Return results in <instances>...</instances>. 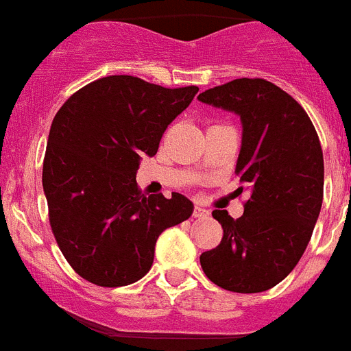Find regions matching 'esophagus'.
<instances>
[{"label":"esophagus","mask_w":351,"mask_h":351,"mask_svg":"<svg viewBox=\"0 0 351 351\" xmlns=\"http://www.w3.org/2000/svg\"><path fill=\"white\" fill-rule=\"evenodd\" d=\"M193 216H194V217H207V216H208V212L205 210V208H203V207H194Z\"/></svg>","instance_id":"esophagus-1"}]
</instances>
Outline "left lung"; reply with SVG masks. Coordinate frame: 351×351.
I'll return each mask as SVG.
<instances>
[{"instance_id": "left-lung-1", "label": "left lung", "mask_w": 351, "mask_h": 351, "mask_svg": "<svg viewBox=\"0 0 351 351\" xmlns=\"http://www.w3.org/2000/svg\"><path fill=\"white\" fill-rule=\"evenodd\" d=\"M198 99L241 116L235 175L250 191L237 219L226 210L212 212L223 239L199 262L223 289L262 293L289 275L311 241L325 180L319 137L302 105L264 78H237Z\"/></svg>"}]
</instances>
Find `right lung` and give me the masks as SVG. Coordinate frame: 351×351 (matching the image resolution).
<instances>
[{
	"label": "right lung",
	"instance_id": "obj_1",
	"mask_svg": "<svg viewBox=\"0 0 351 351\" xmlns=\"http://www.w3.org/2000/svg\"><path fill=\"white\" fill-rule=\"evenodd\" d=\"M196 93V85L167 89L112 75L76 90L57 112L43 164L49 225L69 266L90 284L143 278L158 235L193 214L178 193L143 194L135 173Z\"/></svg>",
	"mask_w": 351,
	"mask_h": 351
}]
</instances>
